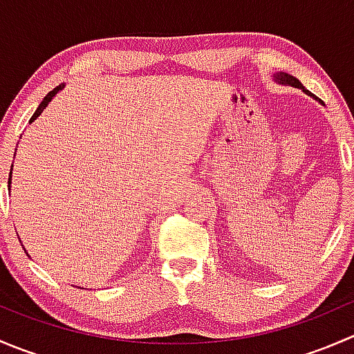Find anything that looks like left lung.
Masks as SVG:
<instances>
[{"instance_id": "left-lung-1", "label": "left lung", "mask_w": 354, "mask_h": 354, "mask_svg": "<svg viewBox=\"0 0 354 354\" xmlns=\"http://www.w3.org/2000/svg\"><path fill=\"white\" fill-rule=\"evenodd\" d=\"M274 82H277V84H281V85H291V87H295V88H301V91L305 92L306 95H310V97L317 99L315 95L312 94V92L306 91V88L303 87V84L298 80V78L292 77V75H289V73H284V71H277V73H274ZM317 101L322 102V101H320V99H317Z\"/></svg>"}]
</instances>
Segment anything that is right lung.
<instances>
[{
    "label": "right lung",
    "mask_w": 354,
    "mask_h": 354,
    "mask_svg": "<svg viewBox=\"0 0 354 354\" xmlns=\"http://www.w3.org/2000/svg\"><path fill=\"white\" fill-rule=\"evenodd\" d=\"M63 88H65V84L58 85V87H56V88H53V91H51V92H49V94H48V95H46V97H44V101H42V102H41V104H39V108H37V109H35L34 116H32V118H30V123H32V121H34V120H37V118H39V116H41V113H42V111H44L46 108H48V104H49V102H51V101H53V99H55V95H56V94H58V92H59V91H63ZM12 169H13V166H12ZM10 185H12V171H10V178H8V187H10ZM17 234H19V233H17Z\"/></svg>",
    "instance_id": "1"
}]
</instances>
